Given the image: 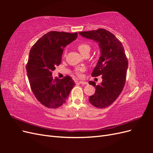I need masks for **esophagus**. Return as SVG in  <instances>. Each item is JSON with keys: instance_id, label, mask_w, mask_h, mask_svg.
I'll return each mask as SVG.
<instances>
[{"instance_id": "1", "label": "esophagus", "mask_w": 153, "mask_h": 153, "mask_svg": "<svg viewBox=\"0 0 153 153\" xmlns=\"http://www.w3.org/2000/svg\"><path fill=\"white\" fill-rule=\"evenodd\" d=\"M79 84H80L82 85H87V82H84V81H80L79 82Z\"/></svg>"}]
</instances>
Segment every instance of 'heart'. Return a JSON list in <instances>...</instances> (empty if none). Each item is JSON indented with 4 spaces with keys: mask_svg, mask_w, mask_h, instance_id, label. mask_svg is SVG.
Here are the masks:
<instances>
[{
    "mask_svg": "<svg viewBox=\"0 0 153 153\" xmlns=\"http://www.w3.org/2000/svg\"><path fill=\"white\" fill-rule=\"evenodd\" d=\"M78 50H79V52L82 54L83 55H85L87 53H89L91 50V47L86 43H80L78 45ZM84 70V69L83 68H77L75 71L76 75L81 77L82 76V72Z\"/></svg>",
    "mask_w": 153,
    "mask_h": 153,
    "instance_id": "heart-1",
    "label": "heart"
}]
</instances>
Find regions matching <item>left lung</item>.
<instances>
[{
    "label": "left lung",
    "instance_id": "left-lung-1",
    "mask_svg": "<svg viewBox=\"0 0 153 153\" xmlns=\"http://www.w3.org/2000/svg\"><path fill=\"white\" fill-rule=\"evenodd\" d=\"M79 34L98 42L101 50V56L92 76L102 75L103 81L97 85L94 82H89L96 88L95 93L89 97V101L95 107H108L121 93L126 82L128 61L123 45L112 32L104 29L80 32Z\"/></svg>",
    "mask_w": 153,
    "mask_h": 153
}]
</instances>
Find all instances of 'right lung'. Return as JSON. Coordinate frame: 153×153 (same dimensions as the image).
<instances>
[{"label": "right lung", "instance_id": "right-lung-1", "mask_svg": "<svg viewBox=\"0 0 153 153\" xmlns=\"http://www.w3.org/2000/svg\"><path fill=\"white\" fill-rule=\"evenodd\" d=\"M78 34L50 31L32 46L26 65L27 76L34 95L49 108H57L66 103L75 85L71 76L52 77V71L61 63L64 48L76 39Z\"/></svg>", "mask_w": 153, "mask_h": 153}]
</instances>
